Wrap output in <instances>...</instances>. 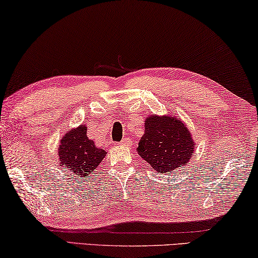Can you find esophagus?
I'll use <instances>...</instances> for the list:
<instances>
[{
	"instance_id": "1",
	"label": "esophagus",
	"mask_w": 258,
	"mask_h": 258,
	"mask_svg": "<svg viewBox=\"0 0 258 258\" xmlns=\"http://www.w3.org/2000/svg\"><path fill=\"white\" fill-rule=\"evenodd\" d=\"M120 145L130 146V145H131V139H130V138H124V139H122V140L120 141Z\"/></svg>"
}]
</instances>
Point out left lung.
Here are the masks:
<instances>
[{"label": "left lung", "mask_w": 258, "mask_h": 258, "mask_svg": "<svg viewBox=\"0 0 258 258\" xmlns=\"http://www.w3.org/2000/svg\"><path fill=\"white\" fill-rule=\"evenodd\" d=\"M191 133L178 118L149 116L138 154L157 172H169L189 162L194 148Z\"/></svg>", "instance_id": "1"}]
</instances>
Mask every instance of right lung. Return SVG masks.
<instances>
[{
  "instance_id": "1",
  "label": "right lung",
  "mask_w": 258,
  "mask_h": 258,
  "mask_svg": "<svg viewBox=\"0 0 258 258\" xmlns=\"http://www.w3.org/2000/svg\"><path fill=\"white\" fill-rule=\"evenodd\" d=\"M57 153L61 161L60 167L75 174L76 177L89 175L106 155L104 149L98 148L88 138L86 125L68 131L62 137Z\"/></svg>"
}]
</instances>
